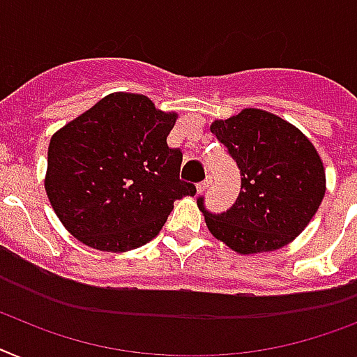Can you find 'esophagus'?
<instances>
[{
    "label": "esophagus",
    "mask_w": 357,
    "mask_h": 357,
    "mask_svg": "<svg viewBox=\"0 0 357 357\" xmlns=\"http://www.w3.org/2000/svg\"><path fill=\"white\" fill-rule=\"evenodd\" d=\"M208 181H211V178H207V179H204V181H199L198 185H196V188H198V194H202L205 190V188L208 187Z\"/></svg>",
    "instance_id": "esophagus-1"
}]
</instances>
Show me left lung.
Returning <instances> with one entry per match:
<instances>
[{
    "label": "left lung",
    "mask_w": 357,
    "mask_h": 357,
    "mask_svg": "<svg viewBox=\"0 0 357 357\" xmlns=\"http://www.w3.org/2000/svg\"><path fill=\"white\" fill-rule=\"evenodd\" d=\"M211 132L240 170V194L227 211L198 207L208 231L242 255L275 251L301 234L324 196V169L314 144L284 119L248 108Z\"/></svg>",
    "instance_id": "obj_1"
}]
</instances>
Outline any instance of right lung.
Returning <instances> with one entry per match:
<instances>
[{"mask_svg":"<svg viewBox=\"0 0 357 357\" xmlns=\"http://www.w3.org/2000/svg\"><path fill=\"white\" fill-rule=\"evenodd\" d=\"M176 113L144 95L112 93L51 137L45 190L75 238L128 251L163 227L174 202L194 196L179 178L183 153L167 143Z\"/></svg>","mask_w":357,"mask_h":357,"instance_id":"obj_1","label":"right lung"}]
</instances>
